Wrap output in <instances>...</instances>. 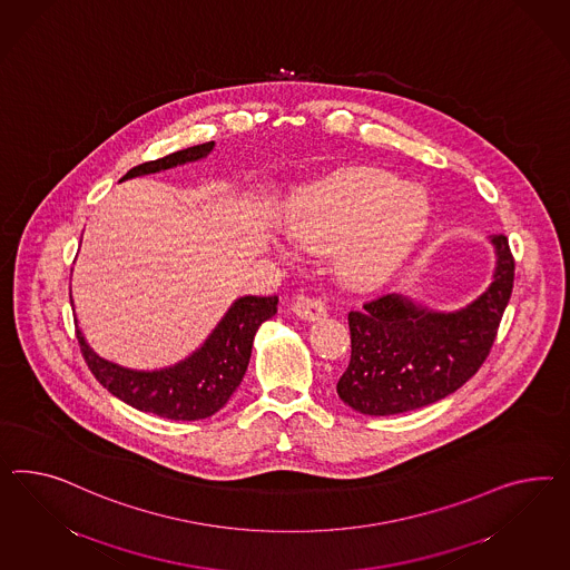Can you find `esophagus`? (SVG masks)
<instances>
[{"instance_id":"esophagus-1","label":"esophagus","mask_w":570,"mask_h":570,"mask_svg":"<svg viewBox=\"0 0 570 570\" xmlns=\"http://www.w3.org/2000/svg\"><path fill=\"white\" fill-rule=\"evenodd\" d=\"M293 313L296 317L305 320V322H315L320 317H324L327 313L324 301L313 298V296H298L293 303Z\"/></svg>"}]
</instances>
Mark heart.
<instances>
[{
	"instance_id": "1",
	"label": "heart",
	"mask_w": 570,
	"mask_h": 570,
	"mask_svg": "<svg viewBox=\"0 0 570 570\" xmlns=\"http://www.w3.org/2000/svg\"><path fill=\"white\" fill-rule=\"evenodd\" d=\"M430 226L425 197L375 169H346L294 195L284 230L296 245L334 250L340 279L373 288L394 276Z\"/></svg>"
}]
</instances>
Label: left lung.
<instances>
[{"label":"left lung","mask_w":570,"mask_h":570,"mask_svg":"<svg viewBox=\"0 0 570 570\" xmlns=\"http://www.w3.org/2000/svg\"><path fill=\"white\" fill-rule=\"evenodd\" d=\"M490 245L492 282L464 307L438 311L385 294L348 313L353 351L336 385L340 401L363 415H401L446 399L478 373L514 282L507 236L493 234Z\"/></svg>","instance_id":"8db88e82"}]
</instances>
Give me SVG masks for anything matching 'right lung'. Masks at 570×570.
Wrapping results in <instances>:
<instances>
[{
    "label": "right lung",
    "instance_id": "add662e5",
    "mask_svg": "<svg viewBox=\"0 0 570 570\" xmlns=\"http://www.w3.org/2000/svg\"><path fill=\"white\" fill-rule=\"evenodd\" d=\"M216 142H203L126 171L122 180L205 159ZM70 303L72 294H70ZM277 313V296H240L197 351L161 370H130L99 356L77 324V338L97 382L132 409L171 421L216 415L245 377L259 325Z\"/></svg>",
    "mask_w": 570,
    "mask_h": 570
}]
</instances>
